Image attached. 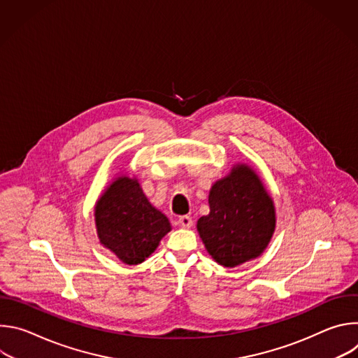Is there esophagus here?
<instances>
[{
    "label": "esophagus",
    "mask_w": 358,
    "mask_h": 358,
    "mask_svg": "<svg viewBox=\"0 0 358 358\" xmlns=\"http://www.w3.org/2000/svg\"><path fill=\"white\" fill-rule=\"evenodd\" d=\"M177 224H178V227L188 229V228L192 227V220H191V217H188V215H182V217H180V218L177 220Z\"/></svg>",
    "instance_id": "34e87169"
}]
</instances>
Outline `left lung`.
<instances>
[{
  "label": "left lung",
  "mask_w": 358,
  "mask_h": 358,
  "mask_svg": "<svg viewBox=\"0 0 358 358\" xmlns=\"http://www.w3.org/2000/svg\"><path fill=\"white\" fill-rule=\"evenodd\" d=\"M210 214L196 231L213 259L235 268L261 257L276 228L273 198L261 176L246 163H236L215 181L208 195Z\"/></svg>",
  "instance_id": "1"
}]
</instances>
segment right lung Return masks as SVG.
<instances>
[{
  "label": "right lung",
  "instance_id": "1",
  "mask_svg": "<svg viewBox=\"0 0 358 358\" xmlns=\"http://www.w3.org/2000/svg\"><path fill=\"white\" fill-rule=\"evenodd\" d=\"M100 245L126 265H138L157 249L171 231L169 218L143 192L136 176H116L94 203Z\"/></svg>",
  "mask_w": 358,
  "mask_h": 358
}]
</instances>
